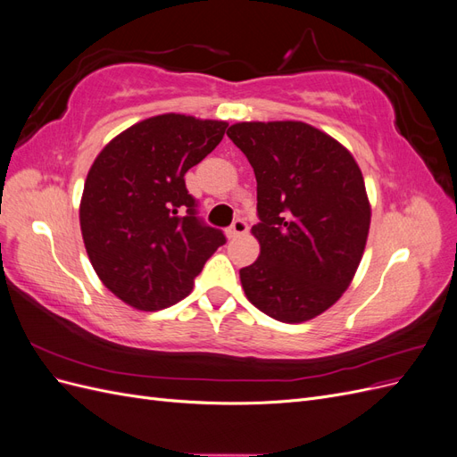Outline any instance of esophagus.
<instances>
[{
    "mask_svg": "<svg viewBox=\"0 0 457 457\" xmlns=\"http://www.w3.org/2000/svg\"><path fill=\"white\" fill-rule=\"evenodd\" d=\"M247 230H250V227H247V223L244 219H237L234 223L230 225L228 228V238H237V237H242V234H245Z\"/></svg>",
    "mask_w": 457,
    "mask_h": 457,
    "instance_id": "1",
    "label": "esophagus"
}]
</instances>
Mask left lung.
Returning a JSON list of instances; mask_svg holds the SVG:
<instances>
[{"instance_id":"1","label":"left lung","mask_w":457,"mask_h":457,"mask_svg":"<svg viewBox=\"0 0 457 457\" xmlns=\"http://www.w3.org/2000/svg\"><path fill=\"white\" fill-rule=\"evenodd\" d=\"M227 135L252 163L261 253L240 270L245 297L299 324L343 295L370 230L364 177L351 152L303 121H242Z\"/></svg>"}]
</instances>
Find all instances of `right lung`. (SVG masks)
<instances>
[{
    "label": "right lung",
    "mask_w": 457,
    "mask_h": 457,
    "mask_svg": "<svg viewBox=\"0 0 457 457\" xmlns=\"http://www.w3.org/2000/svg\"><path fill=\"white\" fill-rule=\"evenodd\" d=\"M227 121L162 114L114 137L95 158L79 227L101 282L128 305L160 311L187 297L227 242L198 217L185 173L220 143Z\"/></svg>",
    "instance_id": "right-lung-1"
}]
</instances>
